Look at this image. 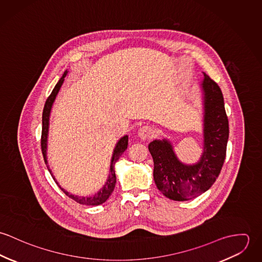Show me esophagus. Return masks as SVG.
<instances>
[{
  "label": "esophagus",
  "instance_id": "esophagus-1",
  "mask_svg": "<svg viewBox=\"0 0 262 262\" xmlns=\"http://www.w3.org/2000/svg\"><path fill=\"white\" fill-rule=\"evenodd\" d=\"M138 135L141 139L145 140V139H148L150 136L152 135V129L149 126H143L139 129L138 131Z\"/></svg>",
  "mask_w": 262,
  "mask_h": 262
}]
</instances>
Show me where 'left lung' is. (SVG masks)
Returning a JSON list of instances; mask_svg holds the SVG:
<instances>
[{
    "instance_id": "1",
    "label": "left lung",
    "mask_w": 262,
    "mask_h": 262,
    "mask_svg": "<svg viewBox=\"0 0 262 262\" xmlns=\"http://www.w3.org/2000/svg\"><path fill=\"white\" fill-rule=\"evenodd\" d=\"M204 102V149L194 164H185L177 157L167 139L153 140L148 145L153 158V179L168 199L187 201L213 186L226 157L229 123L220 86L204 73L201 83Z\"/></svg>"
}]
</instances>
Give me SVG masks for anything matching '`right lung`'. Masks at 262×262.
<instances>
[{"instance_id":"right-lung-1","label":"right lung","mask_w":262,"mask_h":262,"mask_svg":"<svg viewBox=\"0 0 262 262\" xmlns=\"http://www.w3.org/2000/svg\"><path fill=\"white\" fill-rule=\"evenodd\" d=\"M68 71L64 72V74L60 77V79L58 80V82L56 83V85L54 86L52 93L50 94V96L48 97V99L45 102L44 105V109H43V113H42V133H41V150H42V154H43V158L45 161V164L47 165V155H46V150H47V138H48V129H49V117H50V112H51V108L52 105L55 101V98L64 81V77L68 75ZM128 146V136L125 135L123 136L116 144L115 149L113 152L112 159H111V165H110V173L108 177V180L105 184V186L102 187L97 193H95L94 195L91 196H78L75 195L73 193H70L68 190H66L64 188L60 187L58 185V183L55 181L54 177L51 173V170L49 169V166L47 165V168L50 172V174L52 176L54 182L56 183V185L60 187V189L71 199H73L76 203L81 204V205H86V206H98L101 205L103 203H105L109 196L112 194L113 190L115 188V185H116V174H115V168L114 165L117 162V160L120 158V156L122 155V153L127 149Z\"/></svg>"}]
</instances>
